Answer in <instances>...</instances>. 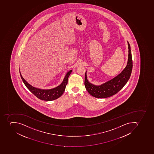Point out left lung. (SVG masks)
<instances>
[{
  "mask_svg": "<svg viewBox=\"0 0 154 154\" xmlns=\"http://www.w3.org/2000/svg\"><path fill=\"white\" fill-rule=\"evenodd\" d=\"M128 54L127 64L120 74L106 83L95 85L88 82L87 71L85 75V88L88 93L97 98H106L116 94L126 85L131 76L132 69V60L131 46L128 41Z\"/></svg>",
  "mask_w": 154,
  "mask_h": 154,
  "instance_id": "1",
  "label": "left lung"
}]
</instances>
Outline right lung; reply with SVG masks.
Returning a JSON list of instances; mask_svg holds the SVG:
<instances>
[{
	"mask_svg": "<svg viewBox=\"0 0 154 154\" xmlns=\"http://www.w3.org/2000/svg\"><path fill=\"white\" fill-rule=\"evenodd\" d=\"M20 74L21 75V79L23 81L24 85H26L27 88L33 93L34 95H35L37 98L42 100H47V101H51L54 100L58 98L61 97L62 94L64 92L66 89V86L67 84L68 77L71 73L72 70H70L66 74L63 79V81L61 83L60 85L57 86L56 87L51 89H42V88H37L34 87L33 86L29 84L26 81L21 75V72L20 71Z\"/></svg>",
	"mask_w": 154,
	"mask_h": 154,
	"instance_id": "obj_1",
	"label": "right lung"
}]
</instances>
